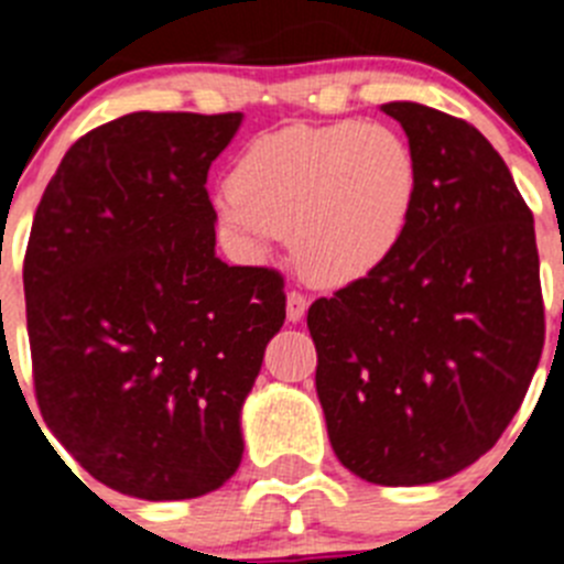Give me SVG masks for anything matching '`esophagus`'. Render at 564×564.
Returning a JSON list of instances; mask_svg holds the SVG:
<instances>
[{
  "instance_id": "1",
  "label": "esophagus",
  "mask_w": 564,
  "mask_h": 564,
  "mask_svg": "<svg viewBox=\"0 0 564 564\" xmlns=\"http://www.w3.org/2000/svg\"><path fill=\"white\" fill-rule=\"evenodd\" d=\"M308 308V297L303 292H297V289H292V292L286 294V319L289 323H301L303 314H306Z\"/></svg>"
}]
</instances>
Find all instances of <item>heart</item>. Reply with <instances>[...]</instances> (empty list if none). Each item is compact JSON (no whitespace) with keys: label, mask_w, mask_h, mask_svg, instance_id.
<instances>
[{"label":"heart","mask_w":564,"mask_h":564,"mask_svg":"<svg viewBox=\"0 0 564 564\" xmlns=\"http://www.w3.org/2000/svg\"><path fill=\"white\" fill-rule=\"evenodd\" d=\"M419 165L399 131L294 123L241 149L213 213L236 250L267 258L289 232L312 281L345 286L390 261L413 216Z\"/></svg>","instance_id":"1"}]
</instances>
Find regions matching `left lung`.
<instances>
[{"mask_svg":"<svg viewBox=\"0 0 564 564\" xmlns=\"http://www.w3.org/2000/svg\"><path fill=\"white\" fill-rule=\"evenodd\" d=\"M419 165V194L382 270L308 308L319 404L345 469L368 484L453 478L520 410L545 343L534 216L466 120L382 106Z\"/></svg>","mask_w":564,"mask_h":564,"instance_id":"8db88e82","label":"left lung"}]
</instances>
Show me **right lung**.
Returning <instances> with one entry per match:
<instances>
[{
	"instance_id": "add662e5",
	"label": "right lung",
	"mask_w": 564,
	"mask_h": 564,
	"mask_svg": "<svg viewBox=\"0 0 564 564\" xmlns=\"http://www.w3.org/2000/svg\"><path fill=\"white\" fill-rule=\"evenodd\" d=\"M241 118L134 111L98 126L64 154L30 230L44 424L80 469L140 500L202 497L236 475L241 404L286 319L281 272L216 258L205 182Z\"/></svg>"
}]
</instances>
